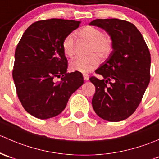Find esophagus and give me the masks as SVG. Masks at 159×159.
Segmentation results:
<instances>
[{"label": "esophagus", "mask_w": 159, "mask_h": 159, "mask_svg": "<svg viewBox=\"0 0 159 159\" xmlns=\"http://www.w3.org/2000/svg\"><path fill=\"white\" fill-rule=\"evenodd\" d=\"M83 78H84L85 81H87V80H89V75H88V74H83Z\"/></svg>", "instance_id": "obj_1"}]
</instances>
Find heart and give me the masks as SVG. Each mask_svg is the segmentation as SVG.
<instances>
[{"label": "heart", "mask_w": 159, "mask_h": 159, "mask_svg": "<svg viewBox=\"0 0 159 159\" xmlns=\"http://www.w3.org/2000/svg\"><path fill=\"white\" fill-rule=\"evenodd\" d=\"M80 37L91 42L90 53L86 57H76L70 63L72 71L87 73L94 70L99 65V55L106 57L112 49V39L107 34H103L100 29L93 26H86L77 31ZM62 48L67 57H72L74 53V37L73 34H69L63 40Z\"/></svg>", "instance_id": "obj_1"}]
</instances>
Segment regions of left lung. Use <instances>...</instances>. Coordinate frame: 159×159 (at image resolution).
<instances>
[{
    "mask_svg": "<svg viewBox=\"0 0 159 159\" xmlns=\"http://www.w3.org/2000/svg\"><path fill=\"white\" fill-rule=\"evenodd\" d=\"M89 25L103 29L112 39V48L109 57L96 70L103 78L89 79L96 87L93 108L104 120L122 121L135 112L149 83V50L132 23L115 18L96 19Z\"/></svg>",
    "mask_w": 159,
    "mask_h": 159,
    "instance_id": "8db88e82",
    "label": "left lung"
}]
</instances>
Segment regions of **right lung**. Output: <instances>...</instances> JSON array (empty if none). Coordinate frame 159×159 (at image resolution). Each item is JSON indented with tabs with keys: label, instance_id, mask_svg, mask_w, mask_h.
<instances>
[{
	"label": "right lung",
	"instance_id": "right-lung-1",
	"mask_svg": "<svg viewBox=\"0 0 159 159\" xmlns=\"http://www.w3.org/2000/svg\"><path fill=\"white\" fill-rule=\"evenodd\" d=\"M80 24L55 18L37 21L25 30L17 44L13 79L20 101L31 116L40 119L58 116L83 84L81 73H66L68 62L62 48L63 39ZM57 77L61 82L55 83Z\"/></svg>",
	"mask_w": 159,
	"mask_h": 159
}]
</instances>
